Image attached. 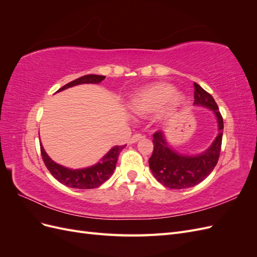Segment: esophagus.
<instances>
[{
	"instance_id": "obj_1",
	"label": "esophagus",
	"mask_w": 257,
	"mask_h": 257,
	"mask_svg": "<svg viewBox=\"0 0 257 257\" xmlns=\"http://www.w3.org/2000/svg\"><path fill=\"white\" fill-rule=\"evenodd\" d=\"M143 138V135H141V134H134L133 136H132V138L130 139L128 141V144H135V143H137L139 139H142Z\"/></svg>"
}]
</instances>
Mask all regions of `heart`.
<instances>
[{
  "label": "heart",
  "mask_w": 257,
  "mask_h": 257,
  "mask_svg": "<svg viewBox=\"0 0 257 257\" xmlns=\"http://www.w3.org/2000/svg\"><path fill=\"white\" fill-rule=\"evenodd\" d=\"M184 102V95L174 91L169 83H153L134 93L127 102L128 111L137 116H143L160 110L162 116H170Z\"/></svg>",
  "instance_id": "b5f03b06"
}]
</instances>
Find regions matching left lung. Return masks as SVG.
Wrapping results in <instances>:
<instances>
[{"label":"left lung","mask_w":257,"mask_h":257,"mask_svg":"<svg viewBox=\"0 0 257 257\" xmlns=\"http://www.w3.org/2000/svg\"><path fill=\"white\" fill-rule=\"evenodd\" d=\"M194 105L203 106L211 110L217 121V135L207 150L195 155L177 152L166 141L164 132L153 134V152L149 159V166L157 180L166 188L173 190L188 189L195 186L211 174L220 158L223 118L213 97L199 84L194 82Z\"/></svg>","instance_id":"left-lung-1"}]
</instances>
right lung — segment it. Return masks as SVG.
<instances>
[{
	"instance_id": "1",
	"label": "right lung",
	"mask_w": 257,
	"mask_h": 257,
	"mask_svg": "<svg viewBox=\"0 0 257 257\" xmlns=\"http://www.w3.org/2000/svg\"><path fill=\"white\" fill-rule=\"evenodd\" d=\"M106 78L105 76L99 75H85L76 79L74 81L68 82L64 87L59 89L57 92L63 91L65 89L75 87V85L83 84V83H99ZM126 146V145H125ZM125 146H114L108 151L104 157L97 162L96 164L90 167L80 168V169H72L65 166H62L58 163L52 161L49 155L46 153L44 147L41 143V153L44 160L46 167L48 168L50 174L57 179L59 182L64 184L68 188L73 189H94L98 188L100 184H103L105 181L109 179L115 168L116 161L122 149Z\"/></svg>"
}]
</instances>
